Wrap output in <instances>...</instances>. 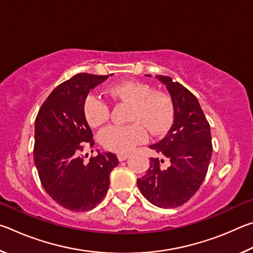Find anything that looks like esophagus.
I'll list each match as a JSON object with an SVG mask.
<instances>
[{
    "label": "esophagus",
    "mask_w": 253,
    "mask_h": 253,
    "mask_svg": "<svg viewBox=\"0 0 253 253\" xmlns=\"http://www.w3.org/2000/svg\"><path fill=\"white\" fill-rule=\"evenodd\" d=\"M117 158H118V161H119V162H124V161L127 160V158H128V154H123V153L118 154V155H117Z\"/></svg>",
    "instance_id": "34e87169"
}]
</instances>
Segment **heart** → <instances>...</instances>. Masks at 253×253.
Returning a JSON list of instances; mask_svg holds the SVG:
<instances>
[{"label": "heart", "instance_id": "b5f03b06", "mask_svg": "<svg viewBox=\"0 0 253 253\" xmlns=\"http://www.w3.org/2000/svg\"><path fill=\"white\" fill-rule=\"evenodd\" d=\"M107 92L115 100L130 104L129 121L135 122L128 126L111 125L100 131L99 142L108 151L128 153L137 144L143 143L147 137L143 126L152 135L163 134L172 126V98L164 91L154 90L151 84L135 80L122 81L110 85ZM84 114L89 125L97 128L108 122L110 108L100 97L90 93L84 100Z\"/></svg>", "mask_w": 253, "mask_h": 253}]
</instances>
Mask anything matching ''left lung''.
<instances>
[{"label": "left lung", "mask_w": 253, "mask_h": 253, "mask_svg": "<svg viewBox=\"0 0 253 253\" xmlns=\"http://www.w3.org/2000/svg\"><path fill=\"white\" fill-rule=\"evenodd\" d=\"M156 78L166 85L174 102V123L164 138L149 146L162 158L151 157L146 174L137 178V184L152 204L173 209L186 203L207 176L212 156L211 131L193 93L169 77ZM165 159L170 164L168 168L161 166Z\"/></svg>", "instance_id": "left-lung-1"}]
</instances>
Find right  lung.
<instances>
[{"instance_id":"add662e5","label":"right lung","mask_w":253,"mask_h":253,"mask_svg":"<svg viewBox=\"0 0 253 253\" xmlns=\"http://www.w3.org/2000/svg\"><path fill=\"white\" fill-rule=\"evenodd\" d=\"M109 76H74L53 89L37 115L34 164L46 193L70 211H89L99 204L118 165L113 153H98L88 163L80 157L84 145L95 144L84 114V100Z\"/></svg>"}]
</instances>
